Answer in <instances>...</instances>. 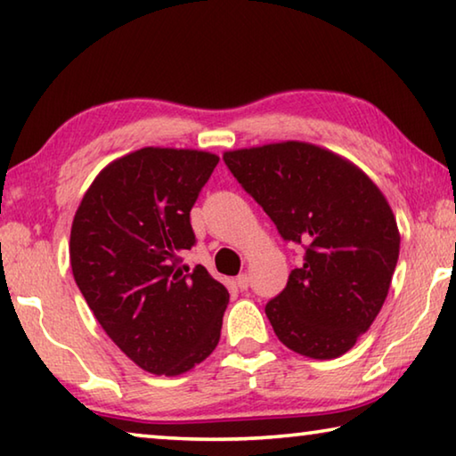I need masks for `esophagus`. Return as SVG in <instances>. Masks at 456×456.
Here are the masks:
<instances>
[{
	"label": "esophagus",
	"instance_id": "esophagus-1",
	"mask_svg": "<svg viewBox=\"0 0 456 456\" xmlns=\"http://www.w3.org/2000/svg\"><path fill=\"white\" fill-rule=\"evenodd\" d=\"M235 283H237V288H239V289L245 291L247 288H249V275H247V273H239V275H237V280H235Z\"/></svg>",
	"mask_w": 456,
	"mask_h": 456
}]
</instances>
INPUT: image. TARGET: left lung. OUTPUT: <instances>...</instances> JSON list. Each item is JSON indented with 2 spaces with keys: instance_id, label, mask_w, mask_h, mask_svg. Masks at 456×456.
<instances>
[{
  "instance_id": "8db88e82",
  "label": "left lung",
  "mask_w": 456,
  "mask_h": 456,
  "mask_svg": "<svg viewBox=\"0 0 456 456\" xmlns=\"http://www.w3.org/2000/svg\"><path fill=\"white\" fill-rule=\"evenodd\" d=\"M241 187L288 241L305 247L304 264L265 305L289 350L331 360L354 348L388 296L400 233L376 183L323 146L283 141L223 152Z\"/></svg>"
}]
</instances>
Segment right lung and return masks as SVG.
<instances>
[{
  "label": "right lung",
  "instance_id": "right-lung-1",
  "mask_svg": "<svg viewBox=\"0 0 456 456\" xmlns=\"http://www.w3.org/2000/svg\"><path fill=\"white\" fill-rule=\"evenodd\" d=\"M217 163L144 146L108 163L74 215V280L108 338L151 374L189 372L219 344L229 291L203 265H181L195 243L189 213Z\"/></svg>",
  "mask_w": 456,
  "mask_h": 456
}]
</instances>
